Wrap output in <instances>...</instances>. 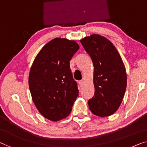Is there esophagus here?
Here are the masks:
<instances>
[{"label":"esophagus","instance_id":"34e87169","mask_svg":"<svg viewBox=\"0 0 147 147\" xmlns=\"http://www.w3.org/2000/svg\"><path fill=\"white\" fill-rule=\"evenodd\" d=\"M78 84H79V85H80V86L81 87V86H83V84H84V81L83 80H80V81H79V82H78Z\"/></svg>","mask_w":147,"mask_h":147}]
</instances>
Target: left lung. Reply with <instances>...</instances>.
Returning a JSON list of instances; mask_svg holds the SVG:
<instances>
[{
	"label": "left lung",
	"instance_id": "left-lung-1",
	"mask_svg": "<svg viewBox=\"0 0 147 147\" xmlns=\"http://www.w3.org/2000/svg\"><path fill=\"white\" fill-rule=\"evenodd\" d=\"M93 62L94 95L88 102L95 115L114 113L123 99L127 87L125 65L115 46L105 37L92 34L80 40Z\"/></svg>",
	"mask_w": 147,
	"mask_h": 147
}]
</instances>
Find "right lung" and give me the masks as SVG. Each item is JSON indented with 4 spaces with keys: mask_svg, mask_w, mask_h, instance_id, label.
Listing matches in <instances>:
<instances>
[{
    "mask_svg": "<svg viewBox=\"0 0 147 147\" xmlns=\"http://www.w3.org/2000/svg\"><path fill=\"white\" fill-rule=\"evenodd\" d=\"M78 49L76 41L55 38L40 50L30 69L32 100L39 113L51 121L67 117L78 96L70 68V61Z\"/></svg>",
    "mask_w": 147,
    "mask_h": 147,
    "instance_id": "add662e5",
    "label": "right lung"
}]
</instances>
